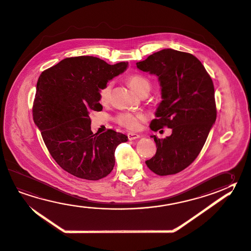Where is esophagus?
<instances>
[{
    "mask_svg": "<svg viewBox=\"0 0 251 251\" xmlns=\"http://www.w3.org/2000/svg\"><path fill=\"white\" fill-rule=\"evenodd\" d=\"M127 137L128 140H136L138 138H140V135L137 134V133H134V132H128Z\"/></svg>",
    "mask_w": 251,
    "mask_h": 251,
    "instance_id": "1",
    "label": "esophagus"
}]
</instances>
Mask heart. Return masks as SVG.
<instances>
[{"label": "heart", "instance_id": "heart-1", "mask_svg": "<svg viewBox=\"0 0 251 251\" xmlns=\"http://www.w3.org/2000/svg\"><path fill=\"white\" fill-rule=\"evenodd\" d=\"M128 85L130 88L135 91L137 94L140 93L143 89H150V82L147 77L141 75H132L127 78ZM111 81H107L104 85L100 87L98 89L99 100L102 104H105L109 102L111 97ZM146 120V117L142 113H129L124 112L120 113L116 117V121L120 126L130 129V130H137L140 126V123Z\"/></svg>", "mask_w": 251, "mask_h": 251}]
</instances>
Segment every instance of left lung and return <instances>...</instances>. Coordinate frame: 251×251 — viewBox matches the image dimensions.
Masks as SVG:
<instances>
[{
  "instance_id": "8db88e82",
  "label": "left lung",
  "mask_w": 251,
  "mask_h": 251,
  "mask_svg": "<svg viewBox=\"0 0 251 251\" xmlns=\"http://www.w3.org/2000/svg\"><path fill=\"white\" fill-rule=\"evenodd\" d=\"M137 68L158 76L162 102L150 123L154 132L164 126L170 136L159 139L155 155L146 161L153 173H178L192 163L203 149L216 120L214 87L212 78L200 60L188 52L163 49L137 62Z\"/></svg>"
}]
</instances>
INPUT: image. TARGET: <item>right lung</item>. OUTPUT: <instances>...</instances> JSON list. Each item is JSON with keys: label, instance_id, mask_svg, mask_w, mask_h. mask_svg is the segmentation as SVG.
<instances>
[{"label": "right lung", "instance_id": "1", "mask_svg": "<svg viewBox=\"0 0 251 251\" xmlns=\"http://www.w3.org/2000/svg\"><path fill=\"white\" fill-rule=\"evenodd\" d=\"M93 56L66 58L38 78L32 115L49 153L79 178L99 180L113 170L115 150L128 138L109 129L98 135L90 111H101L98 89L127 68Z\"/></svg>", "mask_w": 251, "mask_h": 251}]
</instances>
